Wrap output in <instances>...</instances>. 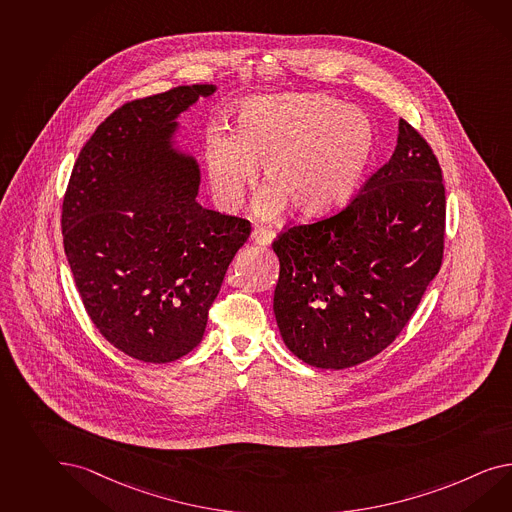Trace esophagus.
Listing matches in <instances>:
<instances>
[{"mask_svg": "<svg viewBox=\"0 0 512 512\" xmlns=\"http://www.w3.org/2000/svg\"><path fill=\"white\" fill-rule=\"evenodd\" d=\"M275 239V232L273 230H267V228H256L252 232V241L258 243V245H271Z\"/></svg>", "mask_w": 512, "mask_h": 512, "instance_id": "34e87169", "label": "esophagus"}]
</instances>
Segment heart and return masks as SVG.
<instances>
[{
    "mask_svg": "<svg viewBox=\"0 0 512 512\" xmlns=\"http://www.w3.org/2000/svg\"><path fill=\"white\" fill-rule=\"evenodd\" d=\"M232 117L234 133H204L211 193L234 210L262 163L267 187L254 208L260 219H275L288 204L301 217L338 208L360 184L375 148L371 118L323 92L247 98Z\"/></svg>",
    "mask_w": 512,
    "mask_h": 512,
    "instance_id": "heart-1",
    "label": "heart"
}]
</instances>
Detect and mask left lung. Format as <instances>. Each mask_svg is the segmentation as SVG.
I'll return each mask as SVG.
<instances>
[{
  "label": "left lung",
  "instance_id": "obj_1",
  "mask_svg": "<svg viewBox=\"0 0 512 512\" xmlns=\"http://www.w3.org/2000/svg\"><path fill=\"white\" fill-rule=\"evenodd\" d=\"M446 189L431 146L399 120L394 154L340 213L280 234L276 325L321 369L358 366L416 312L444 254Z\"/></svg>",
  "mask_w": 512,
  "mask_h": 512
}]
</instances>
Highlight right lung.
Listing matches in <instances>:
<instances>
[{
  "mask_svg": "<svg viewBox=\"0 0 512 512\" xmlns=\"http://www.w3.org/2000/svg\"><path fill=\"white\" fill-rule=\"evenodd\" d=\"M215 91L184 85L118 107L66 187L63 243L79 297L105 340L141 362L197 347L250 236L249 221L198 204V161L176 137L180 115Z\"/></svg>",
  "mask_w": 512,
  "mask_h": 512,
  "instance_id": "add662e5",
  "label": "right lung"
}]
</instances>
